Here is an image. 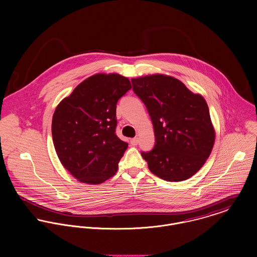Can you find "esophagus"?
<instances>
[{
	"mask_svg": "<svg viewBox=\"0 0 257 257\" xmlns=\"http://www.w3.org/2000/svg\"><path fill=\"white\" fill-rule=\"evenodd\" d=\"M131 144H132L133 146H137V145L139 144V139H138V138L132 139V140H131Z\"/></svg>",
	"mask_w": 257,
	"mask_h": 257,
	"instance_id": "1",
	"label": "esophagus"
}]
</instances>
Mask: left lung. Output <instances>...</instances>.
Returning <instances> with one entry per match:
<instances>
[{
    "label": "left lung",
    "mask_w": 257,
    "mask_h": 257,
    "mask_svg": "<svg viewBox=\"0 0 257 257\" xmlns=\"http://www.w3.org/2000/svg\"><path fill=\"white\" fill-rule=\"evenodd\" d=\"M133 89L151 117L155 146L142 152L157 177L184 181L195 175L209 158L216 133L206 100L168 75L133 78Z\"/></svg>",
    "instance_id": "obj_1"
}]
</instances>
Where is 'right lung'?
<instances>
[{"label":"right lung","mask_w":257,"mask_h":257,"mask_svg":"<svg viewBox=\"0 0 257 257\" xmlns=\"http://www.w3.org/2000/svg\"><path fill=\"white\" fill-rule=\"evenodd\" d=\"M132 84L117 73H97L81 82L56 107L52 140L63 167L79 182L97 185L117 171L127 144L116 135V103Z\"/></svg>","instance_id":"1"}]
</instances>
